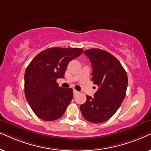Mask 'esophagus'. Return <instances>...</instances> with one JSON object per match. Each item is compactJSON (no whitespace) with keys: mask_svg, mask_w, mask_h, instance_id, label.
Returning a JSON list of instances; mask_svg holds the SVG:
<instances>
[{"mask_svg":"<svg viewBox=\"0 0 151 151\" xmlns=\"http://www.w3.org/2000/svg\"><path fill=\"white\" fill-rule=\"evenodd\" d=\"M73 93H74V96H75V95H77L78 93H79V92L77 91V90H73Z\"/></svg>","mask_w":151,"mask_h":151,"instance_id":"1","label":"esophagus"}]
</instances>
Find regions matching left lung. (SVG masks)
Returning a JSON list of instances; mask_svg holds the SVG:
<instances>
[{"mask_svg": "<svg viewBox=\"0 0 151 151\" xmlns=\"http://www.w3.org/2000/svg\"><path fill=\"white\" fill-rule=\"evenodd\" d=\"M91 62L92 81L97 85L94 97L86 96L80 106L83 117L94 124L107 121L119 109L126 96L128 76L120 62L105 50L92 48L83 52Z\"/></svg>", "mask_w": 151, "mask_h": 151, "instance_id": "left-lung-1", "label": "left lung"}]
</instances>
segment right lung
Segmentation results:
<instances>
[{"label": "right lung", "mask_w": 151, "mask_h": 151, "mask_svg": "<svg viewBox=\"0 0 151 151\" xmlns=\"http://www.w3.org/2000/svg\"><path fill=\"white\" fill-rule=\"evenodd\" d=\"M83 51L81 48H48L38 54L26 68L25 97L40 119L54 121L64 114L73 98V90L59 87L57 80L64 78L69 62Z\"/></svg>", "instance_id": "add662e5"}]
</instances>
